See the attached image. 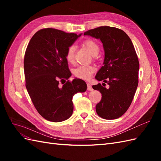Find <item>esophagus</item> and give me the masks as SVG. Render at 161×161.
I'll return each mask as SVG.
<instances>
[{"label":"esophagus","mask_w":161,"mask_h":161,"mask_svg":"<svg viewBox=\"0 0 161 161\" xmlns=\"http://www.w3.org/2000/svg\"><path fill=\"white\" fill-rule=\"evenodd\" d=\"M87 90L91 91H92V86L89 84V83H87Z\"/></svg>","instance_id":"esophagus-1"}]
</instances>
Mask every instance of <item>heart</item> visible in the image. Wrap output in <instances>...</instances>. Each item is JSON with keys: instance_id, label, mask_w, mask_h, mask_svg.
<instances>
[{"instance_id": "obj_1", "label": "heart", "mask_w": 161, "mask_h": 161, "mask_svg": "<svg viewBox=\"0 0 161 161\" xmlns=\"http://www.w3.org/2000/svg\"><path fill=\"white\" fill-rule=\"evenodd\" d=\"M84 46L92 55L95 56L99 53V47L97 42L92 40H86L83 42ZM75 51L74 46H70L66 53V59L70 64L74 63L75 61ZM95 71V68L93 66H79L74 70V75L77 79L82 80H88Z\"/></svg>"}]
</instances>
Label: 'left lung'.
<instances>
[{"label": "left lung", "instance_id": "obj_1", "mask_svg": "<svg viewBox=\"0 0 161 161\" xmlns=\"http://www.w3.org/2000/svg\"><path fill=\"white\" fill-rule=\"evenodd\" d=\"M84 35L99 39L105 51L104 65L95 79L109 87L92 85L102 95L95 108L97 114L105 119L118 118L129 108L138 85L139 61L133 43L123 30L113 27H99Z\"/></svg>", "mask_w": 161, "mask_h": 161}]
</instances>
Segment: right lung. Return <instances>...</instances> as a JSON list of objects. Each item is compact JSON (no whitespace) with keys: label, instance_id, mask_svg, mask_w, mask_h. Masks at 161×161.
<instances>
[{"label":"right lung","instance_id":"obj_1","mask_svg":"<svg viewBox=\"0 0 161 161\" xmlns=\"http://www.w3.org/2000/svg\"><path fill=\"white\" fill-rule=\"evenodd\" d=\"M80 36L42 29L34 34L27 47L24 56L26 89L38 113L48 121L60 122L69 119L73 112L72 97L86 90L84 80H69L71 72L66 59L68 48Z\"/></svg>","mask_w":161,"mask_h":161}]
</instances>
